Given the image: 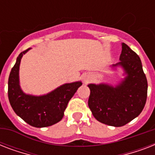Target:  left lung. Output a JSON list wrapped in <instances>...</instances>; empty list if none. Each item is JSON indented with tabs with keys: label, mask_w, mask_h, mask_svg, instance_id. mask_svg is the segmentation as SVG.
Here are the masks:
<instances>
[{
	"label": "left lung",
	"mask_w": 155,
	"mask_h": 155,
	"mask_svg": "<svg viewBox=\"0 0 155 155\" xmlns=\"http://www.w3.org/2000/svg\"><path fill=\"white\" fill-rule=\"evenodd\" d=\"M120 62L126 78L117 87L88 84V106L94 117L105 125L120 127L142 113L147 98L148 84L139 56L123 42Z\"/></svg>",
	"instance_id": "left-lung-1"
}]
</instances>
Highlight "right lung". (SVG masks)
<instances>
[{
    "mask_svg": "<svg viewBox=\"0 0 155 155\" xmlns=\"http://www.w3.org/2000/svg\"><path fill=\"white\" fill-rule=\"evenodd\" d=\"M30 48L21 52L9 74L8 97L13 111L31 126L47 127L58 122L71 98L82 85L81 82L65 84L51 93L42 97L25 95L19 86V66L21 58Z\"/></svg>",
    "mask_w": 155,
    "mask_h": 155,
    "instance_id": "add662e5",
    "label": "right lung"
}]
</instances>
